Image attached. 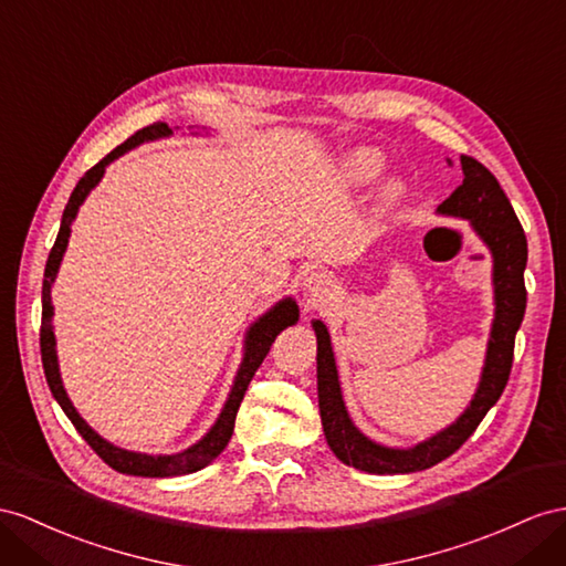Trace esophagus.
Listing matches in <instances>:
<instances>
[{
	"label": "esophagus",
	"instance_id": "1",
	"mask_svg": "<svg viewBox=\"0 0 566 566\" xmlns=\"http://www.w3.org/2000/svg\"><path fill=\"white\" fill-rule=\"evenodd\" d=\"M306 292H308V303L313 308H321L332 296V280L325 272H311L306 277Z\"/></svg>",
	"mask_w": 566,
	"mask_h": 566
}]
</instances>
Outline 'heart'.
<instances>
[{"mask_svg": "<svg viewBox=\"0 0 566 566\" xmlns=\"http://www.w3.org/2000/svg\"><path fill=\"white\" fill-rule=\"evenodd\" d=\"M380 169H382L380 153H375V150H356V153H352L349 157H346L344 169H342V177H344L346 184L360 186V184H368V181H373L375 177H378ZM389 196H395V191L389 193Z\"/></svg>", "mask_w": 566, "mask_h": 566, "instance_id": "obj_1", "label": "heart"}]
</instances>
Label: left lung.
<instances>
[{"mask_svg":"<svg viewBox=\"0 0 566 566\" xmlns=\"http://www.w3.org/2000/svg\"><path fill=\"white\" fill-rule=\"evenodd\" d=\"M461 171L463 181L438 210L442 214L471 220L478 237L492 251V263H495V268H492V282H495V323H492L490 332L481 385H478L471 407L461 413L459 421L434 434V438L411 449H389L375 444L352 423L349 413H346L327 327L321 321H315L313 327L317 335V399H321L323 430L329 449L346 467L380 475L413 473L434 467L442 459L452 457L471 438L475 428L481 426L485 413L495 407L504 392L506 380H510L516 329L526 313L524 270L528 260V243L524 227H521L510 198L500 188L495 174L469 155H461Z\"/></svg>","mask_w":566,"mask_h":566,"instance_id":"1","label":"left lung"}]
</instances>
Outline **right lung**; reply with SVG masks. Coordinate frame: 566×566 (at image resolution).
Segmentation results:
<instances>
[{"mask_svg": "<svg viewBox=\"0 0 566 566\" xmlns=\"http://www.w3.org/2000/svg\"><path fill=\"white\" fill-rule=\"evenodd\" d=\"M171 128L163 122L150 124L140 128L134 136H128L122 145H117L107 157L99 159L95 167H91L88 171L83 174L81 181L76 184L74 193H71L69 202H66V210L62 214V227H60V234H56V241L50 251L48 258V268H45V280H42V323H40V354H42V368H45V378L48 385L52 389L54 399L60 401V407L64 409V413L69 416V421L74 423V428L83 434V440L88 442L95 454L103 459L107 467H112L114 471L119 473H128V475H145V478H169V475H186V473H193L202 467H208V463L222 452L227 447V442L231 440V432H234V421H237V411L243 401L245 389H249L251 380L255 370L263 364V358L268 356L272 342L277 339L280 332L289 325H294L298 321V308L292 298H284L280 301L277 306L272 311H268L260 321L249 329V337H245V356H243V364L237 373V380L234 387H231V395L224 403V409L217 418V423L210 428V432L202 438L198 444L184 449L181 454H169V457H150V454H138V452H126V449H119L109 444L107 440L99 438V434L83 421L78 416V411L74 409V403L69 401L66 392H64V385L60 378V366H56V352H54V332H52V298H50V289L54 282V274L60 270L62 263V255L66 251V243H69V231H71V222H74V217L81 208V202L85 200V196L91 193V188L103 179L105 167L112 163V159H117L119 155H124L126 150L136 148V145L145 143V140H155V138H163L169 136Z\"/></svg>", "mask_w": 566, "mask_h": 566, "instance_id": "obj_1", "label": "right lung"}]
</instances>
